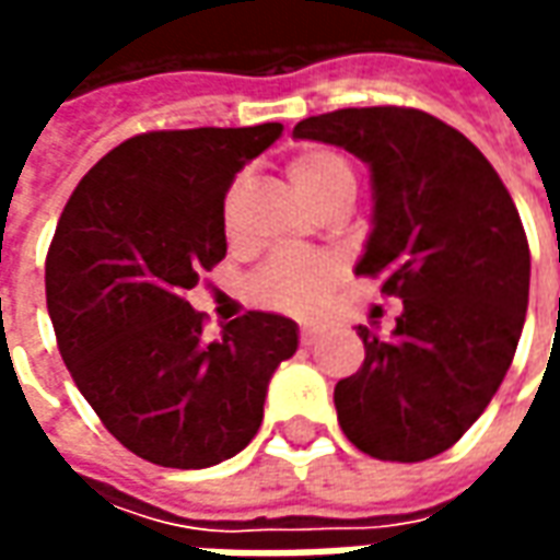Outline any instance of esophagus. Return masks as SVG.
<instances>
[{
  "mask_svg": "<svg viewBox=\"0 0 560 560\" xmlns=\"http://www.w3.org/2000/svg\"><path fill=\"white\" fill-rule=\"evenodd\" d=\"M320 336H324V327H320V324H305V327L300 329V341H303V345H315Z\"/></svg>",
  "mask_w": 560,
  "mask_h": 560,
  "instance_id": "esophagus-1",
  "label": "esophagus"
}]
</instances>
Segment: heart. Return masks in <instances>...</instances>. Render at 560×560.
Returning <instances> with one entry per match:
<instances>
[{
  "label": "heart",
  "mask_w": 560,
  "mask_h": 560,
  "mask_svg": "<svg viewBox=\"0 0 560 560\" xmlns=\"http://www.w3.org/2000/svg\"><path fill=\"white\" fill-rule=\"evenodd\" d=\"M291 183L300 195L315 203L317 197L327 195L339 185H353V171L348 161L332 149H305L291 161ZM236 200V188L228 195V219ZM339 279V264L329 255L315 252H281L269 257L248 281V296L255 303L291 312V315H308L327 300L332 284Z\"/></svg>",
  "instance_id": "b5f03b06"
}]
</instances>
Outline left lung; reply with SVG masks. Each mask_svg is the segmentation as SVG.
<instances>
[{
  "label": "left lung",
  "instance_id": "left-lung-1",
  "mask_svg": "<svg viewBox=\"0 0 560 560\" xmlns=\"http://www.w3.org/2000/svg\"><path fill=\"white\" fill-rule=\"evenodd\" d=\"M296 140L348 149L372 173V231L353 272L401 300L389 336L357 327L360 372L336 384L341 432L384 462L444 453L513 363L530 252L501 176L462 131L413 107L308 116Z\"/></svg>",
  "mask_w": 560,
  "mask_h": 560
}]
</instances>
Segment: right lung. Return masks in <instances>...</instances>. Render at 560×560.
I'll list each match as a JSON object with an SVG mask.
<instances>
[{"instance_id": "1", "label": "right lung", "mask_w": 560, "mask_h": 560, "mask_svg": "<svg viewBox=\"0 0 560 560\" xmlns=\"http://www.w3.org/2000/svg\"><path fill=\"white\" fill-rule=\"evenodd\" d=\"M279 138V122L138 135L80 179L56 224L44 284L59 353L107 432L161 468L245 450L269 381L300 345L296 324L272 312L207 341L185 300L228 255L236 173Z\"/></svg>"}]
</instances>
